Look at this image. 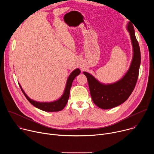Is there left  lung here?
<instances>
[{"label":"left lung","mask_w":154,"mask_h":154,"mask_svg":"<svg viewBox=\"0 0 154 154\" xmlns=\"http://www.w3.org/2000/svg\"><path fill=\"white\" fill-rule=\"evenodd\" d=\"M132 43L134 56L128 71L118 82L103 85L89 73L83 72L86 76L93 102L102 109H109L124 103L133 92L139 74L141 53L138 42L135 35L133 25L128 23L127 26Z\"/></svg>","instance_id":"1"}]
</instances>
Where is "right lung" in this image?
<instances>
[{
  "label": "right lung",
  "mask_w": 154,
  "mask_h": 154,
  "mask_svg": "<svg viewBox=\"0 0 154 154\" xmlns=\"http://www.w3.org/2000/svg\"><path fill=\"white\" fill-rule=\"evenodd\" d=\"M80 73V71L79 69H76L75 70H74L73 72H71V74L69 75L68 79L66 85L65 90L62 96L58 100L54 102H36L32 100L25 93L23 88H22L20 84L19 85L22 91H23V93H24L27 99L33 106L41 109V110L45 111V112H59L62 110L66 106V105L69 99V93H70L71 87L72 86V83L74 79L75 78V77L77 76Z\"/></svg>",
  "instance_id": "add662e5"
}]
</instances>
